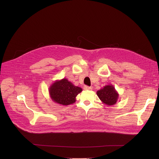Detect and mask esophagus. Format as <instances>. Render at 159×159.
Returning <instances> with one entry per match:
<instances>
[{
    "label": "esophagus",
    "mask_w": 159,
    "mask_h": 159,
    "mask_svg": "<svg viewBox=\"0 0 159 159\" xmlns=\"http://www.w3.org/2000/svg\"><path fill=\"white\" fill-rule=\"evenodd\" d=\"M84 89L85 90H89L92 89V88H91V87H89V86H87V85L84 86Z\"/></svg>",
    "instance_id": "34e87169"
}]
</instances>
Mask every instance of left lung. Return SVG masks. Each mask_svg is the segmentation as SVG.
Wrapping results in <instances>:
<instances>
[{"label":"left lung","mask_w":159,"mask_h":159,"mask_svg":"<svg viewBox=\"0 0 159 159\" xmlns=\"http://www.w3.org/2000/svg\"><path fill=\"white\" fill-rule=\"evenodd\" d=\"M97 95L102 102L107 106L115 105L119 98V94L115 87L109 84L98 90Z\"/></svg>","instance_id":"left-lung-1"}]
</instances>
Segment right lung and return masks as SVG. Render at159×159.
I'll return each instance as SVG.
<instances>
[{"mask_svg": "<svg viewBox=\"0 0 159 159\" xmlns=\"http://www.w3.org/2000/svg\"><path fill=\"white\" fill-rule=\"evenodd\" d=\"M49 94L52 100L59 104L67 106L76 101L77 96L82 89L74 85L66 79L55 80L49 87Z\"/></svg>", "mask_w": 159, "mask_h": 159, "instance_id": "1", "label": "right lung"}]
</instances>
